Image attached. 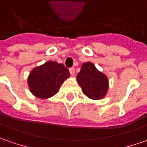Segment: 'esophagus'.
Listing matches in <instances>:
<instances>
[{
	"instance_id": "obj_1",
	"label": "esophagus",
	"mask_w": 147,
	"mask_h": 147,
	"mask_svg": "<svg viewBox=\"0 0 147 147\" xmlns=\"http://www.w3.org/2000/svg\"><path fill=\"white\" fill-rule=\"evenodd\" d=\"M69 73H70V74H71L72 76H74V74H75V70H74V68L69 69Z\"/></svg>"
}]
</instances>
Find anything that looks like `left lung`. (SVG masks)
Masks as SVG:
<instances>
[{"instance_id":"1","label":"left lung","mask_w":147,"mask_h":147,"mask_svg":"<svg viewBox=\"0 0 147 147\" xmlns=\"http://www.w3.org/2000/svg\"><path fill=\"white\" fill-rule=\"evenodd\" d=\"M77 82L84 94L93 100L102 99L109 89L107 76L90 61L82 65L81 71L77 75Z\"/></svg>"}]
</instances>
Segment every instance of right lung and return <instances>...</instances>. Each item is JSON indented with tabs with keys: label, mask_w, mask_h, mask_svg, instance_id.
I'll use <instances>...</instances> for the list:
<instances>
[{
	"label": "right lung",
	"mask_w": 147,
	"mask_h": 147,
	"mask_svg": "<svg viewBox=\"0 0 147 147\" xmlns=\"http://www.w3.org/2000/svg\"><path fill=\"white\" fill-rule=\"evenodd\" d=\"M69 77L70 74L63 64L49 61L30 71L28 86L35 97L47 99L56 94L62 83Z\"/></svg>",
	"instance_id": "1"
}]
</instances>
